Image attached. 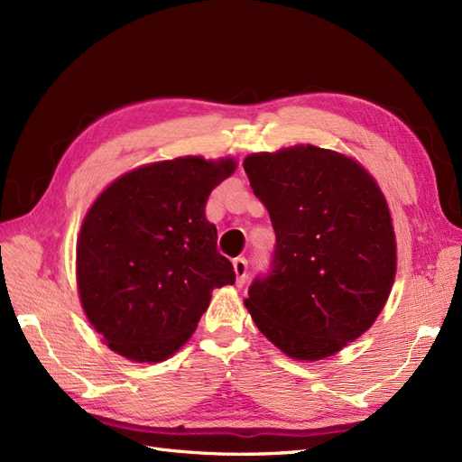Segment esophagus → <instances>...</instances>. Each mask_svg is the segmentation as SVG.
Segmentation results:
<instances>
[{
    "label": "esophagus",
    "mask_w": 462,
    "mask_h": 462,
    "mask_svg": "<svg viewBox=\"0 0 462 462\" xmlns=\"http://www.w3.org/2000/svg\"><path fill=\"white\" fill-rule=\"evenodd\" d=\"M233 268L236 273V285L243 287L246 283V277H248V262L245 258H235Z\"/></svg>",
    "instance_id": "34e87169"
}]
</instances>
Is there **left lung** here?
Masks as SVG:
<instances>
[{"instance_id":"obj_1","label":"left lung","mask_w":462,"mask_h":462,"mask_svg":"<svg viewBox=\"0 0 462 462\" xmlns=\"http://www.w3.org/2000/svg\"><path fill=\"white\" fill-rule=\"evenodd\" d=\"M243 165L275 231L270 268L245 306L291 358L341 351L393 285L395 233L380 187L355 160L316 146L253 153Z\"/></svg>"}]
</instances>
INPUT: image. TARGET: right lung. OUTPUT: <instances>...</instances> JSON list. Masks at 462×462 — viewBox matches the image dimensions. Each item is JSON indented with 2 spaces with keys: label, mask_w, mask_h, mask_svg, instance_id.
Instances as JSON below:
<instances>
[{
  "label": "right lung",
  "mask_w": 462,
  "mask_h": 462,
  "mask_svg": "<svg viewBox=\"0 0 462 462\" xmlns=\"http://www.w3.org/2000/svg\"><path fill=\"white\" fill-rule=\"evenodd\" d=\"M233 160L199 156L138 167L88 209L77 243V282L90 324L111 351L170 358L197 329L212 291L235 283L204 216Z\"/></svg>",
  "instance_id": "right-lung-1"
}]
</instances>
